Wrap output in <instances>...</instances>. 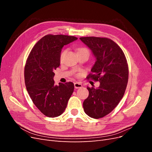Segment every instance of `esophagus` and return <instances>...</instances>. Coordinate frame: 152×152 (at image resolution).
<instances>
[{"label": "esophagus", "instance_id": "1", "mask_svg": "<svg viewBox=\"0 0 152 152\" xmlns=\"http://www.w3.org/2000/svg\"><path fill=\"white\" fill-rule=\"evenodd\" d=\"M74 86L75 89H79L82 87V85L80 83H79V82H75Z\"/></svg>", "mask_w": 152, "mask_h": 152}]
</instances>
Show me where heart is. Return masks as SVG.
Wrapping results in <instances>:
<instances>
[{"label":"heart","instance_id":"b5f03b06","mask_svg":"<svg viewBox=\"0 0 152 152\" xmlns=\"http://www.w3.org/2000/svg\"><path fill=\"white\" fill-rule=\"evenodd\" d=\"M82 50H87L86 48H80V49H79V50H78V52H79V51H82ZM66 52V50H63V51L61 53V56H60V59H63V56H64V55H65V54Z\"/></svg>","mask_w":152,"mask_h":152}]
</instances>
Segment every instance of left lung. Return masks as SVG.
Wrapping results in <instances>:
<instances>
[{
	"instance_id": "8db88e82",
	"label": "left lung",
	"mask_w": 152,
	"mask_h": 152,
	"mask_svg": "<svg viewBox=\"0 0 152 152\" xmlns=\"http://www.w3.org/2000/svg\"><path fill=\"white\" fill-rule=\"evenodd\" d=\"M80 40L88 47L96 59L87 78L100 82L98 88L87 87L88 98L84 100L85 113L91 118H102L118 105L127 87L129 68L125 55L118 45L108 38L86 37Z\"/></svg>"
}]
</instances>
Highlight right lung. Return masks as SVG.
<instances>
[{
    "mask_svg": "<svg viewBox=\"0 0 152 152\" xmlns=\"http://www.w3.org/2000/svg\"><path fill=\"white\" fill-rule=\"evenodd\" d=\"M77 39L73 36L48 35L31 49L25 67V82L28 93L40 111L48 117L64 112L74 90V84H54V70L60 65L64 45Z\"/></svg>",
    "mask_w": 152,
    "mask_h": 152,
    "instance_id": "right-lung-1",
    "label": "right lung"
}]
</instances>
